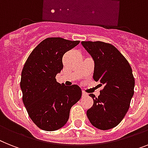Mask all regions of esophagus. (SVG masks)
Segmentation results:
<instances>
[{"mask_svg":"<svg viewBox=\"0 0 148 148\" xmlns=\"http://www.w3.org/2000/svg\"><path fill=\"white\" fill-rule=\"evenodd\" d=\"M86 95H88V94L86 93V92H85L84 91H82V96H83V97H85V96H86Z\"/></svg>","mask_w":148,"mask_h":148,"instance_id":"1","label":"esophagus"}]
</instances>
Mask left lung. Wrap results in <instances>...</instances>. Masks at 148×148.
Masks as SVG:
<instances>
[{"mask_svg": "<svg viewBox=\"0 0 148 148\" xmlns=\"http://www.w3.org/2000/svg\"><path fill=\"white\" fill-rule=\"evenodd\" d=\"M95 61L93 79L103 85L98 97L90 94L93 106L87 110L90 123L108 130L119 125L129 110L135 79L129 62L113 45L102 41H82Z\"/></svg>", "mask_w": 148, "mask_h": 148, "instance_id": "obj_1", "label": "left lung"}]
</instances>
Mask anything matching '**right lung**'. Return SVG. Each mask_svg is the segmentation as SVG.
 <instances>
[{"mask_svg":"<svg viewBox=\"0 0 148 148\" xmlns=\"http://www.w3.org/2000/svg\"><path fill=\"white\" fill-rule=\"evenodd\" d=\"M79 41L47 38L32 51L24 64L20 88L23 101L33 123L45 131H55L67 123L69 111L82 97L77 85L57 82L63 69L62 59Z\"/></svg>","mask_w":148,"mask_h":148,"instance_id":"obj_1","label":"right lung"}]
</instances>
